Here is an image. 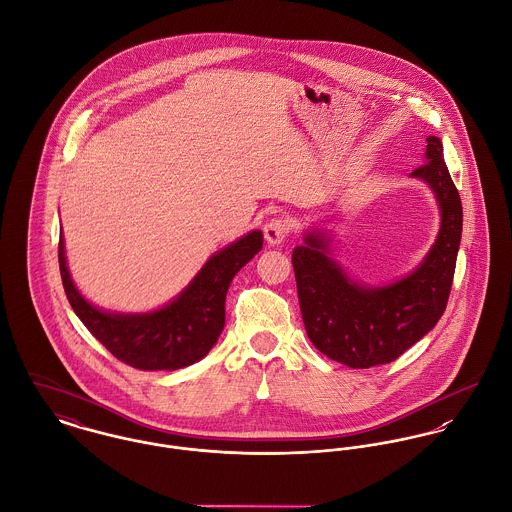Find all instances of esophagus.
<instances>
[{
    "label": "esophagus",
    "instance_id": "34e87169",
    "mask_svg": "<svg viewBox=\"0 0 512 512\" xmlns=\"http://www.w3.org/2000/svg\"><path fill=\"white\" fill-rule=\"evenodd\" d=\"M265 239L269 245H279L290 233V224L284 218H273L269 224H265L263 228Z\"/></svg>",
    "mask_w": 512,
    "mask_h": 512
}]
</instances>
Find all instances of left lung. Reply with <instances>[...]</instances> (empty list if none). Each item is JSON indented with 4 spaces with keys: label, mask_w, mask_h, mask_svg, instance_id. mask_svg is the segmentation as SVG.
Listing matches in <instances>:
<instances>
[{
    "label": "left lung",
    "mask_w": 512,
    "mask_h": 512,
    "mask_svg": "<svg viewBox=\"0 0 512 512\" xmlns=\"http://www.w3.org/2000/svg\"><path fill=\"white\" fill-rule=\"evenodd\" d=\"M426 163L410 176L434 190L442 226L416 271L389 286L353 283L328 257L322 231H310L292 251L304 328L318 351L351 369L391 363L422 340L442 318L454 283L463 210L444 161L442 141L426 139Z\"/></svg>",
    "instance_id": "8db88e82"
}]
</instances>
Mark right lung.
Segmentation results:
<instances>
[{"label":"right lung","mask_w":512,"mask_h":512,"mask_svg":"<svg viewBox=\"0 0 512 512\" xmlns=\"http://www.w3.org/2000/svg\"><path fill=\"white\" fill-rule=\"evenodd\" d=\"M263 249V233L251 231L208 259L171 304L149 314H110L94 308L70 279L64 241H58V267L66 298L114 357L141 371H174L200 361L226 324V294L237 271Z\"/></svg>","instance_id":"add662e5"}]
</instances>
